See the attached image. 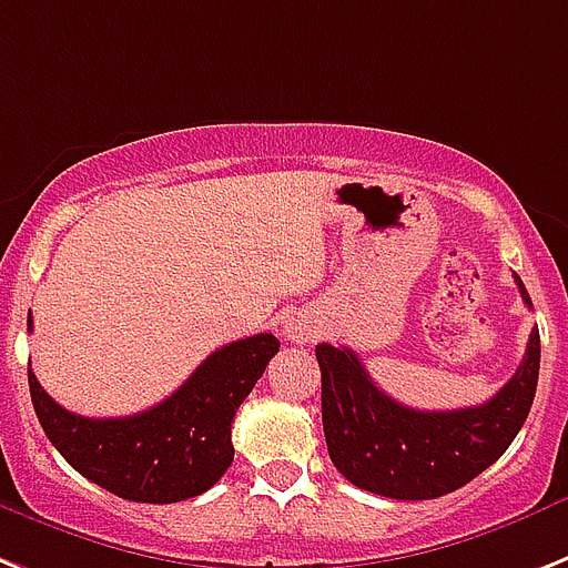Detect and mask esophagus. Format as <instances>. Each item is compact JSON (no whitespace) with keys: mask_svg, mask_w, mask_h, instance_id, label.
Returning <instances> with one entry per match:
<instances>
[{"mask_svg":"<svg viewBox=\"0 0 568 568\" xmlns=\"http://www.w3.org/2000/svg\"><path fill=\"white\" fill-rule=\"evenodd\" d=\"M317 335V326H314L312 321H306V317H285L283 321V337H288L292 343H308L312 337Z\"/></svg>","mask_w":568,"mask_h":568,"instance_id":"obj_1","label":"esophagus"}]
</instances>
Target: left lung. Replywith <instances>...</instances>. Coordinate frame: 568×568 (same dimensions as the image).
<instances>
[{"label": "left lung", "instance_id": "obj_1", "mask_svg": "<svg viewBox=\"0 0 568 568\" xmlns=\"http://www.w3.org/2000/svg\"><path fill=\"white\" fill-rule=\"evenodd\" d=\"M517 288L531 308L526 285ZM323 433L328 456L352 485L389 499H436L468 485L508 450L526 424L540 375V332L490 402L462 409H413L366 375L349 346L321 343Z\"/></svg>", "mask_w": 568, "mask_h": 568}]
</instances>
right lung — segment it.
Returning <instances> with one entry per match:
<instances>
[{
  "label": "right lung",
  "mask_w": 568,
  "mask_h": 568,
  "mask_svg": "<svg viewBox=\"0 0 568 568\" xmlns=\"http://www.w3.org/2000/svg\"><path fill=\"white\" fill-rule=\"evenodd\" d=\"M276 352L268 332L227 343L164 402L123 418L74 416L31 369L28 387L42 430L71 468L114 497L166 505L199 497L231 468L233 416Z\"/></svg>",
  "instance_id": "add662e5"
}]
</instances>
